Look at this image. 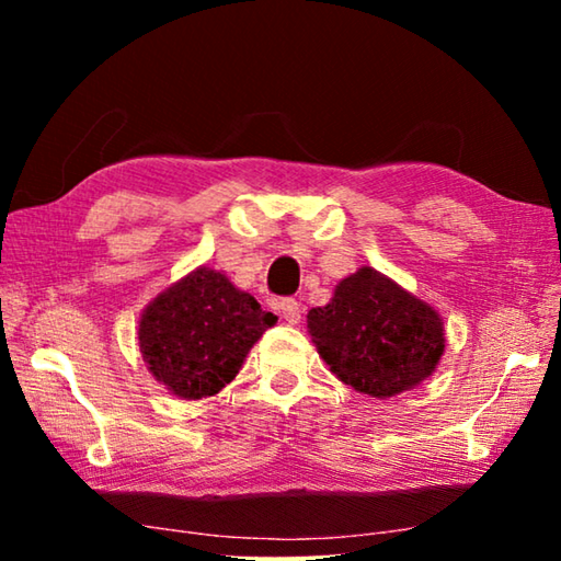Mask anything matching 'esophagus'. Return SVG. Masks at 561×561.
<instances>
[{"mask_svg": "<svg viewBox=\"0 0 561 561\" xmlns=\"http://www.w3.org/2000/svg\"><path fill=\"white\" fill-rule=\"evenodd\" d=\"M277 311H279V317H282L284 321H287V324H299L301 307H299L297 299H291V297L279 299V301H277Z\"/></svg>", "mask_w": 561, "mask_h": 561, "instance_id": "esophagus-1", "label": "esophagus"}]
</instances>
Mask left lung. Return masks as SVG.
Segmentation results:
<instances>
[{"label":"left lung","instance_id":"obj_1","mask_svg":"<svg viewBox=\"0 0 561 561\" xmlns=\"http://www.w3.org/2000/svg\"><path fill=\"white\" fill-rule=\"evenodd\" d=\"M307 321L331 371L374 398L421 383L445 348L438 311L371 267L341 282L334 299L311 309Z\"/></svg>","mask_w":561,"mask_h":561}]
</instances>
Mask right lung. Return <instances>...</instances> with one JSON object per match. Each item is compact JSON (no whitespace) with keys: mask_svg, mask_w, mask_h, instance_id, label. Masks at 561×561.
<instances>
[{"mask_svg":"<svg viewBox=\"0 0 561 561\" xmlns=\"http://www.w3.org/2000/svg\"><path fill=\"white\" fill-rule=\"evenodd\" d=\"M274 321L225 274L201 267L150 301L140 317V354L175 396H215L240 374L247 351Z\"/></svg>","mask_w":561,"mask_h":561,"instance_id":"right-lung-1","label":"right lung"}]
</instances>
